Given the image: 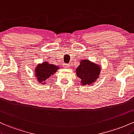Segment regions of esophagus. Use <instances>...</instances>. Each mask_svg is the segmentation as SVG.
<instances>
[{
    "mask_svg": "<svg viewBox=\"0 0 134 134\" xmlns=\"http://www.w3.org/2000/svg\"><path fill=\"white\" fill-rule=\"evenodd\" d=\"M63 67L65 68H68L70 67V65H69L68 64H66V63H64V64H63Z\"/></svg>",
    "mask_w": 134,
    "mask_h": 134,
    "instance_id": "34e87169",
    "label": "esophagus"
}]
</instances>
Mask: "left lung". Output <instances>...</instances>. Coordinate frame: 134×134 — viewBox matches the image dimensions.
Here are the masks:
<instances>
[{"label":"left lung","instance_id":"8db88e82","mask_svg":"<svg viewBox=\"0 0 134 134\" xmlns=\"http://www.w3.org/2000/svg\"><path fill=\"white\" fill-rule=\"evenodd\" d=\"M100 66L91 63L88 60H82L80 64L76 69V76L81 80L82 85H91L99 77Z\"/></svg>","mask_w":134,"mask_h":134}]
</instances>
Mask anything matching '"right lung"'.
<instances>
[{
	"label": "right lung",
	"mask_w": 134,
	"mask_h": 134,
	"mask_svg": "<svg viewBox=\"0 0 134 134\" xmlns=\"http://www.w3.org/2000/svg\"><path fill=\"white\" fill-rule=\"evenodd\" d=\"M59 67L47 62H43L42 64L37 65L35 69V75L37 80L40 83H44L49 77L56 72Z\"/></svg>",
	"instance_id": "add662e5"
}]
</instances>
